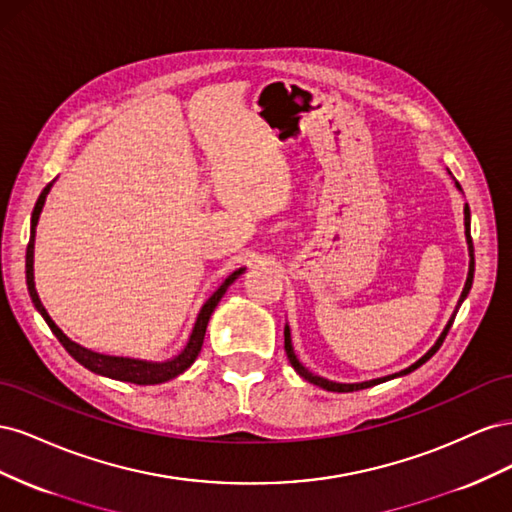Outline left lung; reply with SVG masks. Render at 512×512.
Listing matches in <instances>:
<instances>
[{
	"label": "left lung",
	"instance_id": "obj_1",
	"mask_svg": "<svg viewBox=\"0 0 512 512\" xmlns=\"http://www.w3.org/2000/svg\"><path fill=\"white\" fill-rule=\"evenodd\" d=\"M457 188L461 190V185L457 183ZM466 237H468V247H470V271H468V280H466V286H463V292H461V297H459V303H457V309H459V305L463 303V299L468 297V292H470V288H472V280H474V245H472V235H470V209H468V205H466ZM457 309H455V314H453V318L448 320V324H446V329H444V333L440 335V339L436 342V346H433L423 359H418L414 365H410L408 369H404V371H399V374H393V376H386V378H378V380H369V382H361V384H339V382H331V380H324V378H320V376H314L312 371H307L301 363H299V359L297 356H294V350H292V344H290V331H288V327L284 329V348H286V354H288V361H290V365L297 369V374L301 376V378H305L307 382H312V384H316V386H322L324 391H333V393H352V391H361V389H369V386H374V384H380V382H386V380H391V378H397V376H406V374H410V371H414L416 367H421L423 363H427L433 354H436L438 350H440V346H442V342L446 339V335H448V329L453 327V320H455V316H457Z\"/></svg>",
	"mask_w": 512,
	"mask_h": 512
}]
</instances>
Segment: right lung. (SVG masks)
<instances>
[{"label": "right lung", "mask_w": 512, "mask_h": 512, "mask_svg": "<svg viewBox=\"0 0 512 512\" xmlns=\"http://www.w3.org/2000/svg\"><path fill=\"white\" fill-rule=\"evenodd\" d=\"M49 183L46 188L42 190V194L38 196L36 200V207H34V213H32V235H29V243H27V256H25V269H27V288H29V294H32V301L34 305L38 307V312L44 316L46 324H49L51 331L57 335V339L61 342V346H64L76 361H79L81 365H85L87 369L96 371V374H102V376H108V378H115V380H121V382H134V384H160V382H166L170 378H175L179 374H183L185 369H188L194 361L196 356L200 352V348H203V339H205V331H207V322L213 314L215 305L220 303V299L224 297L226 288L237 280V277L243 273V269L235 271L232 275L226 277V282L215 290L209 301L203 305V309H200V314L196 318V324H194V331L190 335V342L188 346L183 348V352L179 356H175L173 361H166V363H147V361H136V359H121V356H106V354H98V352H91L79 344H74L72 339H68L64 333H61V329L57 327V324L51 320V316L46 314V309L38 297L36 292V284H34V237H36V224H38V218H40V211L44 207V200H46V194H49L51 190Z\"/></svg>", "instance_id": "1"}]
</instances>
